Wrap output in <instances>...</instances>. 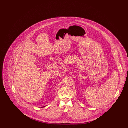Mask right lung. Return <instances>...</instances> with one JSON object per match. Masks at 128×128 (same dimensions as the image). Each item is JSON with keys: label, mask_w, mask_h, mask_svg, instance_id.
<instances>
[{"label": "right lung", "mask_w": 128, "mask_h": 128, "mask_svg": "<svg viewBox=\"0 0 128 128\" xmlns=\"http://www.w3.org/2000/svg\"><path fill=\"white\" fill-rule=\"evenodd\" d=\"M44 107H42V108H44Z\"/></svg>", "instance_id": "right-lung-1"}]
</instances>
